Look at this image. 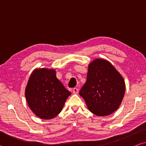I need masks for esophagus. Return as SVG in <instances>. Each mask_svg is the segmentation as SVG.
I'll use <instances>...</instances> for the list:
<instances>
[{"instance_id": "1", "label": "esophagus", "mask_w": 146, "mask_h": 146, "mask_svg": "<svg viewBox=\"0 0 146 146\" xmlns=\"http://www.w3.org/2000/svg\"><path fill=\"white\" fill-rule=\"evenodd\" d=\"M73 93L74 94H77L78 93V89L76 88H75L73 89Z\"/></svg>"}]
</instances>
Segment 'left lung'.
<instances>
[{"instance_id": "8db88e82", "label": "left lung", "mask_w": 146, "mask_h": 146, "mask_svg": "<svg viewBox=\"0 0 146 146\" xmlns=\"http://www.w3.org/2000/svg\"><path fill=\"white\" fill-rule=\"evenodd\" d=\"M125 82L110 62L97 58L89 64L87 79L79 92L90 111L97 116L111 114L124 96Z\"/></svg>"}]
</instances>
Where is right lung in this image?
Masks as SVG:
<instances>
[{
	"instance_id": "obj_1",
	"label": "right lung",
	"mask_w": 146,
	"mask_h": 146,
	"mask_svg": "<svg viewBox=\"0 0 146 146\" xmlns=\"http://www.w3.org/2000/svg\"><path fill=\"white\" fill-rule=\"evenodd\" d=\"M71 93L56 76L53 69H35L31 73L25 90L29 108L37 117L51 119L62 110Z\"/></svg>"
}]
</instances>
